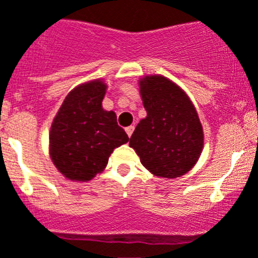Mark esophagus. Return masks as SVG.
Here are the masks:
<instances>
[{
	"instance_id": "obj_1",
	"label": "esophagus",
	"mask_w": 258,
	"mask_h": 258,
	"mask_svg": "<svg viewBox=\"0 0 258 258\" xmlns=\"http://www.w3.org/2000/svg\"><path fill=\"white\" fill-rule=\"evenodd\" d=\"M134 128H135L134 126H128V127H126V134L128 135V137H131L132 132H134Z\"/></svg>"
}]
</instances>
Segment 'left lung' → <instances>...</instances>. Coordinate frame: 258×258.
<instances>
[{
  "label": "left lung",
  "mask_w": 258,
  "mask_h": 258,
  "mask_svg": "<svg viewBox=\"0 0 258 258\" xmlns=\"http://www.w3.org/2000/svg\"><path fill=\"white\" fill-rule=\"evenodd\" d=\"M146 117L135 128L130 148L151 174L177 178L195 167L204 149L199 114L183 89L163 75L139 80Z\"/></svg>",
  "instance_id": "1"
}]
</instances>
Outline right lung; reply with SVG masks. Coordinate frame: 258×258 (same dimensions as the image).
<instances>
[{"instance_id":"1","label":"right lung","mask_w":258,"mask_h":258,"mask_svg":"<svg viewBox=\"0 0 258 258\" xmlns=\"http://www.w3.org/2000/svg\"><path fill=\"white\" fill-rule=\"evenodd\" d=\"M107 84L94 79L64 98L49 132V156L72 182H88L105 169L110 154L128 141L113 110L103 109Z\"/></svg>"}]
</instances>
